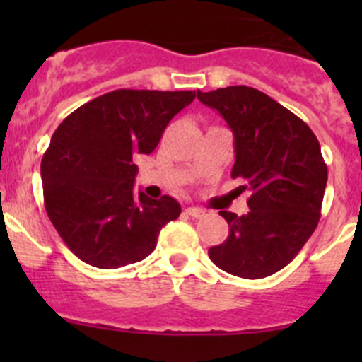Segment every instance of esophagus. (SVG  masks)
I'll return each mask as SVG.
<instances>
[{
	"label": "esophagus",
	"mask_w": 362,
	"mask_h": 362,
	"mask_svg": "<svg viewBox=\"0 0 362 362\" xmlns=\"http://www.w3.org/2000/svg\"><path fill=\"white\" fill-rule=\"evenodd\" d=\"M185 214L191 215V217L199 218V217H203V215H204V210H202V208H198V206H189L187 210H185Z\"/></svg>",
	"instance_id": "obj_1"
}]
</instances>
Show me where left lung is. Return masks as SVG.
I'll use <instances>...</instances> for the list:
<instances>
[{
	"label": "left lung",
	"instance_id": "left-lung-1",
	"mask_svg": "<svg viewBox=\"0 0 362 362\" xmlns=\"http://www.w3.org/2000/svg\"><path fill=\"white\" fill-rule=\"evenodd\" d=\"M198 100L231 127V177L250 191L245 215L218 211L229 236L208 255L231 275L264 279L289 264L319 224L327 182L319 140L308 124L254 87L198 90Z\"/></svg>",
	"mask_w": 362,
	"mask_h": 362
}]
</instances>
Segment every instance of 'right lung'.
I'll use <instances>...</instances> for the list:
<instances>
[{
	"instance_id": "add662e5",
	"label": "right lung",
	"mask_w": 362,
	"mask_h": 362,
	"mask_svg": "<svg viewBox=\"0 0 362 362\" xmlns=\"http://www.w3.org/2000/svg\"><path fill=\"white\" fill-rule=\"evenodd\" d=\"M196 90L117 89L71 112L42 159L43 202L68 249L113 269L152 254L159 231L180 215L170 196L134 192L133 158L158 147L170 120Z\"/></svg>"
}]
</instances>
